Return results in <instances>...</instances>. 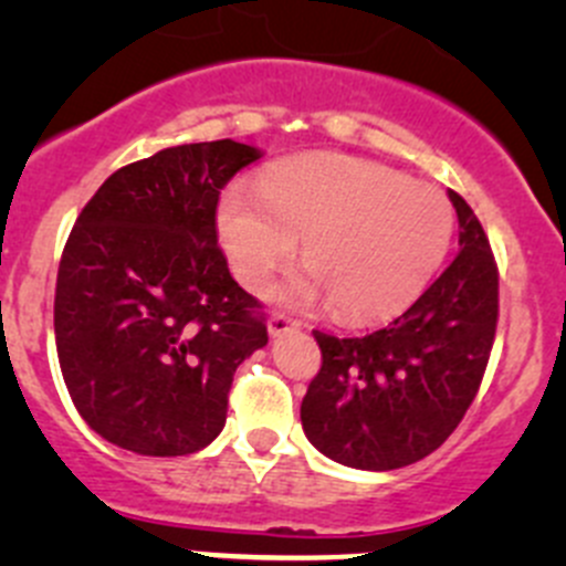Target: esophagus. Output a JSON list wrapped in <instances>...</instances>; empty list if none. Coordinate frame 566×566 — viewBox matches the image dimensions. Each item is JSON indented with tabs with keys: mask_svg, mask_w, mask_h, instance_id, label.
Listing matches in <instances>:
<instances>
[{
	"mask_svg": "<svg viewBox=\"0 0 566 566\" xmlns=\"http://www.w3.org/2000/svg\"><path fill=\"white\" fill-rule=\"evenodd\" d=\"M298 328H301L298 319H293L287 315H273L271 319H268V334H271L273 339L282 334H290V331H298Z\"/></svg>",
	"mask_w": 566,
	"mask_h": 566,
	"instance_id": "obj_1",
	"label": "esophagus"
}]
</instances>
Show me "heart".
Masks as SVG:
<instances>
[{"label": "heart", "mask_w": 566, "mask_h": 566, "mask_svg": "<svg viewBox=\"0 0 566 566\" xmlns=\"http://www.w3.org/2000/svg\"><path fill=\"white\" fill-rule=\"evenodd\" d=\"M454 235V213L438 188L336 153L276 161L260 188H230L219 205V238L232 273L265 290L304 238L310 271L284 287L290 304L331 298L347 323L408 310L427 290Z\"/></svg>", "instance_id": "b5f03b06"}]
</instances>
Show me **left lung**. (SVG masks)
Returning <instances> with one entry per match:
<instances>
[{"label":"left lung","mask_w":566,"mask_h":566,"mask_svg":"<svg viewBox=\"0 0 566 566\" xmlns=\"http://www.w3.org/2000/svg\"><path fill=\"white\" fill-rule=\"evenodd\" d=\"M460 224L452 265L405 315L367 336L315 331L323 367L301 402L317 452L394 471L436 452L476 397L499 319V271L482 224L449 191Z\"/></svg>","instance_id":"1"}]
</instances>
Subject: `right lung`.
<instances>
[{
  "mask_svg": "<svg viewBox=\"0 0 566 566\" xmlns=\"http://www.w3.org/2000/svg\"><path fill=\"white\" fill-rule=\"evenodd\" d=\"M262 150L232 139L158 150L84 205L60 260L54 334L73 405L147 458L208 447L232 375L268 328L216 235L221 188Z\"/></svg>",
  "mask_w": 566,
  "mask_h": 566,
  "instance_id": "1",
  "label": "right lung"
}]
</instances>
